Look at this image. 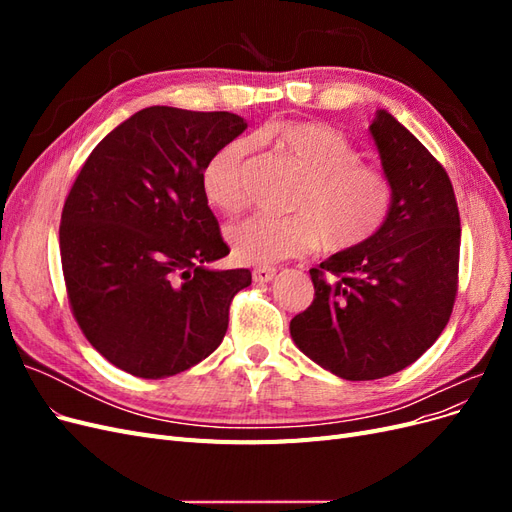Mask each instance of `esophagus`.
Segmentation results:
<instances>
[{
	"mask_svg": "<svg viewBox=\"0 0 512 512\" xmlns=\"http://www.w3.org/2000/svg\"><path fill=\"white\" fill-rule=\"evenodd\" d=\"M252 275L256 282H271L275 277V269L273 267H258V269H254Z\"/></svg>",
	"mask_w": 512,
	"mask_h": 512,
	"instance_id": "esophagus-1",
	"label": "esophagus"
}]
</instances>
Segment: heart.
<instances>
[{"mask_svg":"<svg viewBox=\"0 0 512 512\" xmlns=\"http://www.w3.org/2000/svg\"><path fill=\"white\" fill-rule=\"evenodd\" d=\"M299 170L303 183L290 200V218L252 215L228 226L226 237L243 265H273L303 256L320 243L342 254L369 243L389 222L395 190L382 170L361 164V151L324 123L288 121L256 134ZM254 145L232 138L205 162L200 185L207 203L222 213H239L245 203V164Z\"/></svg>","mask_w":512,"mask_h":512,"instance_id":"heart-1","label":"heart"}]
</instances>
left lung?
<instances>
[{
	"instance_id": "obj_1",
	"label": "left lung",
	"mask_w": 512,
	"mask_h": 512,
	"mask_svg": "<svg viewBox=\"0 0 512 512\" xmlns=\"http://www.w3.org/2000/svg\"><path fill=\"white\" fill-rule=\"evenodd\" d=\"M395 198L369 243L309 269L314 301L290 320L303 354L344 380L412 365L444 331L457 297L459 209L442 164L386 111L369 126Z\"/></svg>"
}]
</instances>
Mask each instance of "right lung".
<instances>
[{
	"instance_id": "add662e5",
	"label": "right lung",
	"mask_w": 512,
	"mask_h": 512,
	"mask_svg": "<svg viewBox=\"0 0 512 512\" xmlns=\"http://www.w3.org/2000/svg\"><path fill=\"white\" fill-rule=\"evenodd\" d=\"M247 123L226 111L149 106L89 153L61 211V269L87 342L158 380L222 344L250 269L213 271L230 250L200 185L205 162Z\"/></svg>"
}]
</instances>
